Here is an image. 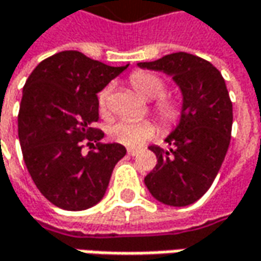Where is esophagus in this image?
<instances>
[{
    "label": "esophagus",
    "instance_id": "34e87169",
    "mask_svg": "<svg viewBox=\"0 0 261 261\" xmlns=\"http://www.w3.org/2000/svg\"><path fill=\"white\" fill-rule=\"evenodd\" d=\"M127 152H128V155H137L139 154V149H136V148H128Z\"/></svg>",
    "mask_w": 261,
    "mask_h": 261
}]
</instances>
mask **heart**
Here are the masks:
<instances>
[{"mask_svg": "<svg viewBox=\"0 0 261 261\" xmlns=\"http://www.w3.org/2000/svg\"><path fill=\"white\" fill-rule=\"evenodd\" d=\"M130 83L134 91L143 98L146 100L157 98L154 103V110L164 127H173L178 122L182 115V106L176 98L164 95L166 83L160 76L149 71H136L130 76ZM109 94H110L109 88H105L98 94V106L103 112L109 105ZM154 134L155 125L149 121L136 122V121L122 119L109 127V136L115 142L130 148L140 146L142 143L154 137Z\"/></svg>", "mask_w": 261, "mask_h": 261, "instance_id": "obj_1", "label": "heart"}]
</instances>
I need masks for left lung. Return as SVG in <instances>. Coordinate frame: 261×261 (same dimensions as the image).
<instances>
[{"instance_id":"8db88e82","label":"left lung","mask_w":261,"mask_h":261,"mask_svg":"<svg viewBox=\"0 0 261 261\" xmlns=\"http://www.w3.org/2000/svg\"><path fill=\"white\" fill-rule=\"evenodd\" d=\"M137 65L172 76L182 94L179 124L166 137L172 148L149 146L156 164L145 185L164 204L188 206L209 190L230 145L233 107L224 79L211 62L185 52Z\"/></svg>"}]
</instances>
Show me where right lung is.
I'll list each match as a JSON object with an SVG mask.
<instances>
[{
    "label": "right lung",
    "mask_w": 261,
    "mask_h": 261,
    "mask_svg": "<svg viewBox=\"0 0 261 261\" xmlns=\"http://www.w3.org/2000/svg\"><path fill=\"white\" fill-rule=\"evenodd\" d=\"M127 67L64 50L41 61L23 86L17 116L23 161L40 193L61 209L97 204L113 167L127 154L119 143H103L105 133L92 127L98 121L97 94ZM85 138L96 143L86 155Z\"/></svg>",
    "instance_id": "add662e5"
}]
</instances>
